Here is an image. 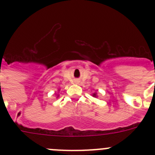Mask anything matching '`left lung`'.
<instances>
[{
    "label": "left lung",
    "mask_w": 155,
    "mask_h": 155,
    "mask_svg": "<svg viewBox=\"0 0 155 155\" xmlns=\"http://www.w3.org/2000/svg\"><path fill=\"white\" fill-rule=\"evenodd\" d=\"M94 96H95V94H94Z\"/></svg>",
    "instance_id": "8db88e82"
}]
</instances>
